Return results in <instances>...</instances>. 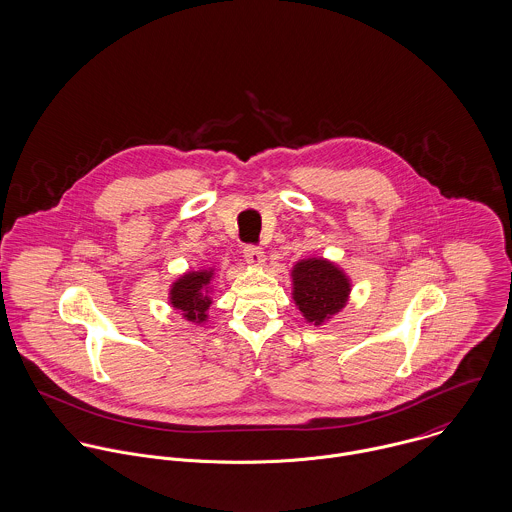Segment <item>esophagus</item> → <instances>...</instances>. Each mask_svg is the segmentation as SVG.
Segmentation results:
<instances>
[{
    "instance_id": "1",
    "label": "esophagus",
    "mask_w": 512,
    "mask_h": 512,
    "mask_svg": "<svg viewBox=\"0 0 512 512\" xmlns=\"http://www.w3.org/2000/svg\"><path fill=\"white\" fill-rule=\"evenodd\" d=\"M244 258L250 266H256V268L264 266V262H266V254L260 248H254V246L244 248Z\"/></svg>"
}]
</instances>
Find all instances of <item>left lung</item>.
<instances>
[{"label":"left lung","instance_id":"8db88e82","mask_svg":"<svg viewBox=\"0 0 512 512\" xmlns=\"http://www.w3.org/2000/svg\"><path fill=\"white\" fill-rule=\"evenodd\" d=\"M353 282L335 262L309 256L292 268V297L307 323L315 327L331 321L349 303Z\"/></svg>","mask_w":512,"mask_h":512}]
</instances>
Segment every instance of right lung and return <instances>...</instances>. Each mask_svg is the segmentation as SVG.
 <instances>
[{"label":"right lung","instance_id":"obj_1","mask_svg":"<svg viewBox=\"0 0 512 512\" xmlns=\"http://www.w3.org/2000/svg\"><path fill=\"white\" fill-rule=\"evenodd\" d=\"M217 276V268H201L187 270L179 278H175L169 286V305L181 313V317L189 323L203 325L209 321V307L213 303V280Z\"/></svg>","mask_w":512,"mask_h":512}]
</instances>
